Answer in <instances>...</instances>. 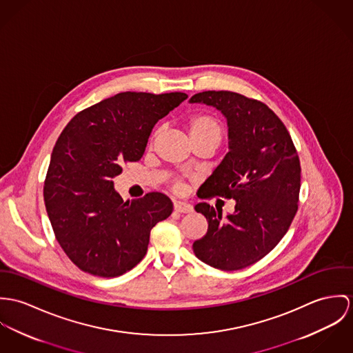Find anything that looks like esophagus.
<instances>
[{
  "label": "esophagus",
  "instance_id": "34e87169",
  "mask_svg": "<svg viewBox=\"0 0 353 353\" xmlns=\"http://www.w3.org/2000/svg\"><path fill=\"white\" fill-rule=\"evenodd\" d=\"M174 211H177L180 214H190L194 211V207L184 201H174Z\"/></svg>",
  "mask_w": 353,
  "mask_h": 353
}]
</instances>
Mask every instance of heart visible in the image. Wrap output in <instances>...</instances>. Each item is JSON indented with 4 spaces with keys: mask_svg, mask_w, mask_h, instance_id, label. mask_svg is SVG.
I'll list each match as a JSON object with an SVG mask.
<instances>
[{
    "mask_svg": "<svg viewBox=\"0 0 353 353\" xmlns=\"http://www.w3.org/2000/svg\"><path fill=\"white\" fill-rule=\"evenodd\" d=\"M188 132L192 142L214 141L216 143L222 139V124L218 119L210 114H199L188 121Z\"/></svg>",
    "mask_w": 353,
    "mask_h": 353,
    "instance_id": "1",
    "label": "heart"
}]
</instances>
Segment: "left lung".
I'll return each instance as SVG.
<instances>
[{"label":"left lung","instance_id":"8db88e82","mask_svg":"<svg viewBox=\"0 0 353 353\" xmlns=\"http://www.w3.org/2000/svg\"><path fill=\"white\" fill-rule=\"evenodd\" d=\"M190 103L215 107L228 120L229 153L200 187L203 197L234 199V212L208 203L195 210L208 221L194 242L196 257L222 271L249 267L287 233L298 211L301 162L283 121L264 103L229 90L196 93Z\"/></svg>","mask_w":353,"mask_h":353}]
</instances>
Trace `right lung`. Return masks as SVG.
<instances>
[{"label":"right lung","mask_w":353,"mask_h":353,"mask_svg":"<svg viewBox=\"0 0 353 353\" xmlns=\"http://www.w3.org/2000/svg\"><path fill=\"white\" fill-rule=\"evenodd\" d=\"M188 96L123 92L72 119L59 135L44 181V204L68 257L81 271L115 277L146 254L150 232L173 211L159 192L124 201L114 177L139 161L159 119Z\"/></svg>","instance_id":"add662e5"}]
</instances>
